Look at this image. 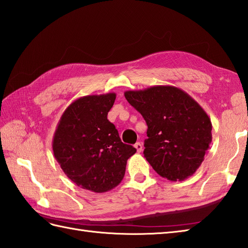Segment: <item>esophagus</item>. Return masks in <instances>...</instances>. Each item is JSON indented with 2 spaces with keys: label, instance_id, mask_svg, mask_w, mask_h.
<instances>
[{
  "label": "esophagus",
  "instance_id": "esophagus-1",
  "mask_svg": "<svg viewBox=\"0 0 248 248\" xmlns=\"http://www.w3.org/2000/svg\"><path fill=\"white\" fill-rule=\"evenodd\" d=\"M134 147L136 148V151H138V152H141V150H143V144L140 143V141H139V143H136L134 145Z\"/></svg>",
  "mask_w": 248,
  "mask_h": 248
}]
</instances>
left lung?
I'll use <instances>...</instances> for the list:
<instances>
[{
	"mask_svg": "<svg viewBox=\"0 0 248 248\" xmlns=\"http://www.w3.org/2000/svg\"><path fill=\"white\" fill-rule=\"evenodd\" d=\"M124 97L148 125L144 155L152 168L170 181L194 175L212 141L211 119L204 109L170 85L127 91Z\"/></svg>",
	"mask_w": 248,
	"mask_h": 248,
	"instance_id": "8db88e82",
	"label": "left lung"
}]
</instances>
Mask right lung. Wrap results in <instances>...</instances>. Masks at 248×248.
Masks as SVG:
<instances>
[{
  "mask_svg": "<svg viewBox=\"0 0 248 248\" xmlns=\"http://www.w3.org/2000/svg\"><path fill=\"white\" fill-rule=\"evenodd\" d=\"M115 93L84 96L68 107L57 124L52 148L66 176L78 186L105 193L123 180L136 149L121 141L108 113Z\"/></svg>",
  "mask_w": 248,
  "mask_h": 248,
  "instance_id": "obj_1",
  "label": "right lung"
}]
</instances>
